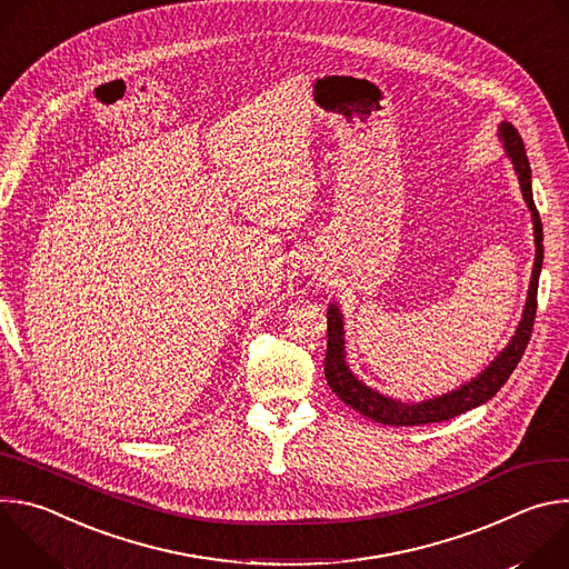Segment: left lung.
I'll list each match as a JSON object with an SVG mask.
<instances>
[{"label": "left lung", "instance_id": "1", "mask_svg": "<svg viewBox=\"0 0 569 569\" xmlns=\"http://www.w3.org/2000/svg\"><path fill=\"white\" fill-rule=\"evenodd\" d=\"M500 139L505 143L507 154L513 161V169L518 173V182L522 189V198L531 211L533 220V236H536V261H533V272L529 281V292H527V303L522 310V319L516 329V336L511 342L502 349V353L486 367L481 373H477L470 382H463L461 387L435 396L430 400L421 402H402L387 398L371 387H367L362 380H358L349 365H347V353H345V319L342 312L336 303L329 306L327 321H329V345H327V362H323V376H327V382L331 389L353 408L356 412L365 415L367 419L382 423V426H423V423H441L448 419H455L472 408H479L481 402L491 400L500 387L509 380L513 369L518 367L529 338L533 329V319H536V297H538V277L542 268V222L538 216V209L533 204V193H531V167L527 159V150L522 143V137L518 130L502 121L500 123Z\"/></svg>", "mask_w": 569, "mask_h": 569}]
</instances>
